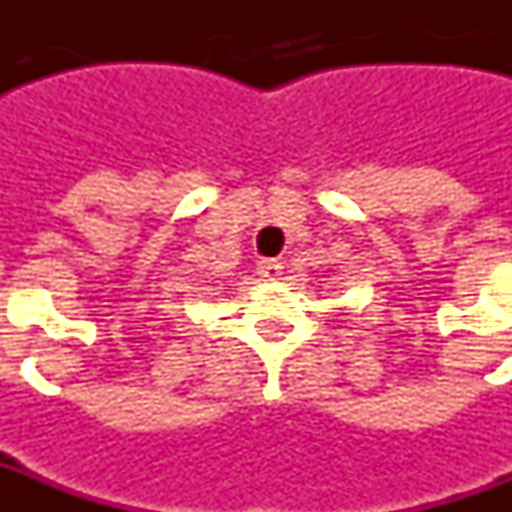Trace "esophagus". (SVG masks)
Returning a JSON list of instances; mask_svg holds the SVG:
<instances>
[{"mask_svg":"<svg viewBox=\"0 0 512 512\" xmlns=\"http://www.w3.org/2000/svg\"><path fill=\"white\" fill-rule=\"evenodd\" d=\"M257 274L263 279H279L282 277V263L279 260H260L257 263Z\"/></svg>","mask_w":512,"mask_h":512,"instance_id":"1","label":"esophagus"}]
</instances>
